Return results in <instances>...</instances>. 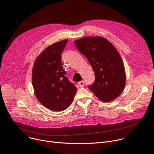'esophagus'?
Masks as SVG:
<instances>
[{
	"label": "esophagus",
	"instance_id": "obj_1",
	"mask_svg": "<svg viewBox=\"0 0 154 154\" xmlns=\"http://www.w3.org/2000/svg\"><path fill=\"white\" fill-rule=\"evenodd\" d=\"M79 85L80 87H83L84 86V80H82V81H80L79 82Z\"/></svg>",
	"mask_w": 154,
	"mask_h": 154
}]
</instances>
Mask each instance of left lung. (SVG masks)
<instances>
[{"label": "left lung", "mask_w": 154, "mask_h": 154, "mask_svg": "<svg viewBox=\"0 0 154 154\" xmlns=\"http://www.w3.org/2000/svg\"><path fill=\"white\" fill-rule=\"evenodd\" d=\"M74 43L95 72V82L88 88L103 102L117 98L124 89L126 75L123 61L116 48L99 36L85 37Z\"/></svg>", "instance_id": "obj_1"}]
</instances>
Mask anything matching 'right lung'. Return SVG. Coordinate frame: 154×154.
I'll return each instance as SVG.
<instances>
[{
  "label": "right lung",
  "mask_w": 154,
  "mask_h": 154,
  "mask_svg": "<svg viewBox=\"0 0 154 154\" xmlns=\"http://www.w3.org/2000/svg\"><path fill=\"white\" fill-rule=\"evenodd\" d=\"M68 40L48 47L37 57L32 80L37 100L46 108L55 111L67 109L74 100L77 88L69 81L62 67L61 54Z\"/></svg>",
  "instance_id": "obj_1"
}]
</instances>
